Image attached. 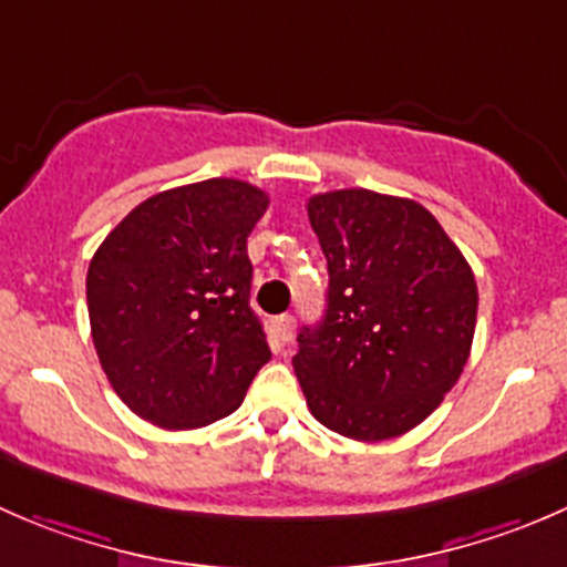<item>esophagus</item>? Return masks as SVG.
Instances as JSON below:
<instances>
[{"label":"esophagus","instance_id":"1","mask_svg":"<svg viewBox=\"0 0 567 567\" xmlns=\"http://www.w3.org/2000/svg\"><path fill=\"white\" fill-rule=\"evenodd\" d=\"M271 331L279 342H288L293 340V331H296V318L293 316H277L271 320Z\"/></svg>","mask_w":567,"mask_h":567}]
</instances>
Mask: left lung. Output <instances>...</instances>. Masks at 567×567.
Returning <instances> with one entry per match:
<instances>
[{"instance_id": "obj_1", "label": "left lung", "mask_w": 567, "mask_h": 567, "mask_svg": "<svg viewBox=\"0 0 567 567\" xmlns=\"http://www.w3.org/2000/svg\"><path fill=\"white\" fill-rule=\"evenodd\" d=\"M310 225L329 266L326 316L305 326L296 375L312 416L384 442L420 425L461 379L477 282L436 216L370 188L316 194Z\"/></svg>"}]
</instances>
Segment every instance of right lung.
<instances>
[{"label": "right lung", "instance_id": "add662e5", "mask_svg": "<svg viewBox=\"0 0 567 567\" xmlns=\"http://www.w3.org/2000/svg\"><path fill=\"white\" fill-rule=\"evenodd\" d=\"M268 194L236 177L153 194L90 260L87 310L109 384L142 420L205 427L271 359L249 307L247 238Z\"/></svg>", "mask_w": 567, "mask_h": 567}]
</instances>
